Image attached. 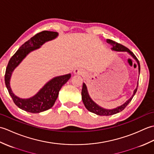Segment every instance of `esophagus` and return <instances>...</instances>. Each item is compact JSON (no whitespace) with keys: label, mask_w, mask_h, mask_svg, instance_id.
<instances>
[{"label":"esophagus","mask_w":154,"mask_h":154,"mask_svg":"<svg viewBox=\"0 0 154 154\" xmlns=\"http://www.w3.org/2000/svg\"><path fill=\"white\" fill-rule=\"evenodd\" d=\"M84 73V71L82 69L80 68H77L76 69H75L74 71V74L75 75H83Z\"/></svg>","instance_id":"esophagus-1"}]
</instances>
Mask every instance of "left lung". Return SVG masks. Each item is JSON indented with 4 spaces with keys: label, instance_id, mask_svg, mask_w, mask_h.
<instances>
[{
    "label": "left lung",
    "instance_id": "1",
    "mask_svg": "<svg viewBox=\"0 0 154 154\" xmlns=\"http://www.w3.org/2000/svg\"><path fill=\"white\" fill-rule=\"evenodd\" d=\"M106 42L108 44H109L110 45H112V48H111V50H112V51H119V52H127L128 54H129L130 55H131V56L136 60L137 63H138V72L140 74V65L139 61L138 59H137V57H136V55L134 54L132 52L129 50V49H128L127 48L124 46V45H122L116 43V42H115L109 40V39H106ZM138 83H137L136 88L135 89V90L134 91V93H133V94L132 95V97H130L128 100H127L124 104H122V105L117 106L112 109H104V108L100 106L99 104H97L95 102H94V101L93 100V99H91L90 95L89 94V92H88L87 87L86 86L85 83H83L82 91H81L82 100L84 103L86 109L89 111H90V112H93V113L96 114H97V115H99V116H110V115H112V114H115L116 113H119L125 109L126 106L130 103V101L132 100L133 97L135 95V94L137 91V89H138Z\"/></svg>",
    "mask_w": 154,
    "mask_h": 154
}]
</instances>
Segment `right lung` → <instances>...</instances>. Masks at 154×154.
I'll list each match as a JSON object with an SVG mask.
<instances>
[{
	"instance_id": "right-lung-1",
	"label": "right lung",
	"mask_w": 154,
	"mask_h": 154,
	"mask_svg": "<svg viewBox=\"0 0 154 154\" xmlns=\"http://www.w3.org/2000/svg\"><path fill=\"white\" fill-rule=\"evenodd\" d=\"M58 35L56 32L46 30L35 34L21 45L8 62L5 76L6 86L16 105L23 110L31 113H40L51 109L57 99L61 88L70 79V73L55 77L45 83L35 95L28 99L17 97L11 87L10 81L12 74L22 60L30 52L40 48L45 42L54 40Z\"/></svg>"
}]
</instances>
